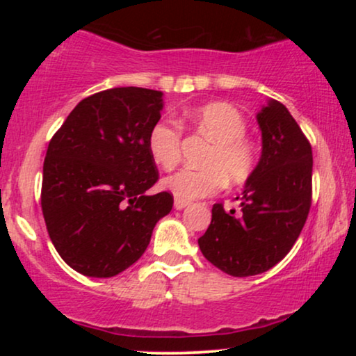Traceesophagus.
Returning a JSON list of instances; mask_svg holds the SVG:
<instances>
[{"instance_id": "obj_1", "label": "esophagus", "mask_w": 356, "mask_h": 356, "mask_svg": "<svg viewBox=\"0 0 356 356\" xmlns=\"http://www.w3.org/2000/svg\"><path fill=\"white\" fill-rule=\"evenodd\" d=\"M189 201H186V199H179V197H175L174 199V207H175V209H177V211H182L184 209V207H187V206H189Z\"/></svg>"}]
</instances>
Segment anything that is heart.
I'll use <instances>...</instances> for the list:
<instances>
[{
	"mask_svg": "<svg viewBox=\"0 0 356 356\" xmlns=\"http://www.w3.org/2000/svg\"><path fill=\"white\" fill-rule=\"evenodd\" d=\"M189 124L212 142L202 159L204 167H184L162 181L164 189L179 199H197L218 192L224 184H243L257 165V150L246 137V120L238 108L224 102H211L187 113ZM181 129L169 120L150 127L147 149L162 169L179 161Z\"/></svg>",
	"mask_w": 356,
	"mask_h": 356,
	"instance_id": "obj_1",
	"label": "heart"
}]
</instances>
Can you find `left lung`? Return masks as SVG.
Here are the masks:
<instances>
[{"label": "left lung", "instance_id": "left-lung-1", "mask_svg": "<svg viewBox=\"0 0 356 356\" xmlns=\"http://www.w3.org/2000/svg\"><path fill=\"white\" fill-rule=\"evenodd\" d=\"M261 157L244 184L241 209L212 206L199 238L204 257L226 275L244 277L268 271L288 254L312 206V145L289 110L269 99L256 113Z\"/></svg>", "mask_w": 356, "mask_h": 356}]
</instances>
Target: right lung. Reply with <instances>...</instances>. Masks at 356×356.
I'll return each mask as SVG.
<instances>
[{
	"label": "right lung",
	"instance_id": "obj_1",
	"mask_svg": "<svg viewBox=\"0 0 356 356\" xmlns=\"http://www.w3.org/2000/svg\"><path fill=\"white\" fill-rule=\"evenodd\" d=\"M164 93L120 87L83 99L48 144L42 211L61 259L90 277H112L145 252L159 219L172 209L157 182L147 136Z\"/></svg>",
	"mask_w": 356,
	"mask_h": 356
}]
</instances>
